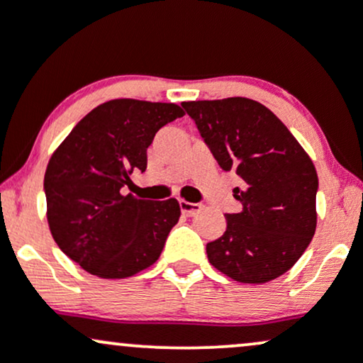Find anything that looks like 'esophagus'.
<instances>
[{
    "mask_svg": "<svg viewBox=\"0 0 363 363\" xmlns=\"http://www.w3.org/2000/svg\"><path fill=\"white\" fill-rule=\"evenodd\" d=\"M179 205H181L182 213L187 216H194L196 213H199V211L203 210L201 203H189V201H184V199H181V201H179Z\"/></svg>",
    "mask_w": 363,
    "mask_h": 363,
    "instance_id": "1",
    "label": "esophagus"
}]
</instances>
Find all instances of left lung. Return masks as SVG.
I'll list each match as a JSON object with an SVG mask.
<instances>
[{
  "label": "left lung",
  "instance_id": "8db88e82",
  "mask_svg": "<svg viewBox=\"0 0 363 363\" xmlns=\"http://www.w3.org/2000/svg\"><path fill=\"white\" fill-rule=\"evenodd\" d=\"M215 160L242 179L227 230L206 244L208 261L232 280L266 283L286 273L318 223V172L289 128L245 97L182 102Z\"/></svg>",
  "mask_w": 363,
  "mask_h": 363
}]
</instances>
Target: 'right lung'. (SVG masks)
Listing matches in <instances>:
<instances>
[{
	"label": "right lung",
	"instance_id": "right-lung-1",
	"mask_svg": "<svg viewBox=\"0 0 363 363\" xmlns=\"http://www.w3.org/2000/svg\"><path fill=\"white\" fill-rule=\"evenodd\" d=\"M184 111L176 104L116 99L83 118L56 148L44 176L48 223L60 249L99 278H128L160 257L179 222L177 199L123 194L147 169L155 133Z\"/></svg>",
	"mask_w": 363,
	"mask_h": 363
}]
</instances>
